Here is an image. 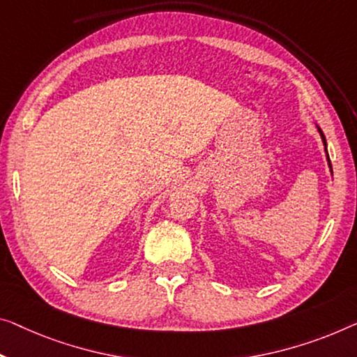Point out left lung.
I'll return each instance as SVG.
<instances>
[{
  "label": "left lung",
  "instance_id": "obj_1",
  "mask_svg": "<svg viewBox=\"0 0 357 357\" xmlns=\"http://www.w3.org/2000/svg\"><path fill=\"white\" fill-rule=\"evenodd\" d=\"M317 131H319V135H321V139H322V142H324V151H326L327 163H328V168H331V173H332V176H333V172H332V163H331V158H328V152H327V141H326V136H324V132H322V130H321V128H319V126H317Z\"/></svg>",
  "mask_w": 357,
  "mask_h": 357
}]
</instances>
